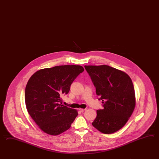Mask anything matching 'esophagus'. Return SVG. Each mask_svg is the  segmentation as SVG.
Masks as SVG:
<instances>
[{
  "label": "esophagus",
  "instance_id": "esophagus-1",
  "mask_svg": "<svg viewBox=\"0 0 159 159\" xmlns=\"http://www.w3.org/2000/svg\"><path fill=\"white\" fill-rule=\"evenodd\" d=\"M79 110L81 112H83V111H85L86 110V109H79Z\"/></svg>",
  "mask_w": 159,
  "mask_h": 159
}]
</instances>
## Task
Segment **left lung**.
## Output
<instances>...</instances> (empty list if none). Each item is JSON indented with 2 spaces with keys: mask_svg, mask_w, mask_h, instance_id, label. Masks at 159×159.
<instances>
[{
  "mask_svg": "<svg viewBox=\"0 0 159 159\" xmlns=\"http://www.w3.org/2000/svg\"><path fill=\"white\" fill-rule=\"evenodd\" d=\"M96 89L103 109L97 110L93 126L104 134L123 127L135 107L133 82L125 72L107 65L84 66Z\"/></svg>",
  "mask_w": 159,
  "mask_h": 159,
  "instance_id": "8db88e82",
  "label": "left lung"
}]
</instances>
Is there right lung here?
<instances>
[{"mask_svg": "<svg viewBox=\"0 0 159 159\" xmlns=\"http://www.w3.org/2000/svg\"><path fill=\"white\" fill-rule=\"evenodd\" d=\"M84 71L81 66H58L40 70L29 79L25 91L26 109L43 132L57 135L71 126L78 111L62 105L61 97Z\"/></svg>", "mask_w": 159, "mask_h": 159, "instance_id": "1", "label": "right lung"}]
</instances>
